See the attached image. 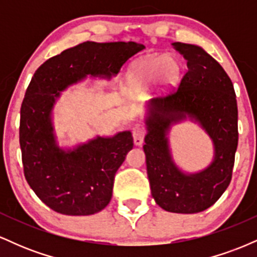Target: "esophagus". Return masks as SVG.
Returning <instances> with one entry per match:
<instances>
[{
    "mask_svg": "<svg viewBox=\"0 0 257 257\" xmlns=\"http://www.w3.org/2000/svg\"><path fill=\"white\" fill-rule=\"evenodd\" d=\"M146 134V128L144 124H137L133 128V138H134V144L137 146L143 145L144 143V138H145Z\"/></svg>",
    "mask_w": 257,
    "mask_h": 257,
    "instance_id": "34e87169",
    "label": "esophagus"
}]
</instances>
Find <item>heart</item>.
Returning a JSON list of instances; mask_svg holds the SVG:
<instances>
[{"label": "heart", "instance_id": "obj_1", "mask_svg": "<svg viewBox=\"0 0 257 257\" xmlns=\"http://www.w3.org/2000/svg\"><path fill=\"white\" fill-rule=\"evenodd\" d=\"M181 71V61L176 55H145L135 60L128 69L126 89L131 93H141L155 81L162 88H169L179 81Z\"/></svg>", "mask_w": 257, "mask_h": 257}]
</instances>
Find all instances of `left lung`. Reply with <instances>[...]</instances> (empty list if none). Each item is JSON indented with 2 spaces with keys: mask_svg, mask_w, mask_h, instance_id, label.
I'll return each instance as SVG.
<instances>
[{
  "mask_svg": "<svg viewBox=\"0 0 257 257\" xmlns=\"http://www.w3.org/2000/svg\"><path fill=\"white\" fill-rule=\"evenodd\" d=\"M173 47L187 60V71L169 94L150 101L144 152L156 203L170 213L194 214L213 205L231 182L238 146L237 99L231 78L204 49L180 42ZM187 116L214 144L212 164L196 174L176 167L166 138L170 125Z\"/></svg>",
  "mask_w": 257,
  "mask_h": 257,
  "instance_id": "obj_1",
  "label": "left lung"
}]
</instances>
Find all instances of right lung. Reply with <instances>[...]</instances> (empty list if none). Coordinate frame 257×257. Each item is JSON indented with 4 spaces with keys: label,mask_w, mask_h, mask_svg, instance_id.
<instances>
[{
    "label": "right lung",
    "mask_w": 257,
    "mask_h": 257,
    "mask_svg": "<svg viewBox=\"0 0 257 257\" xmlns=\"http://www.w3.org/2000/svg\"><path fill=\"white\" fill-rule=\"evenodd\" d=\"M145 47L135 42H83L43 63L20 108L19 143L28 184L46 205L64 215H93L110 203L114 174L134 146L131 132L96 137L73 150L55 140L52 108L59 91L90 76L111 78Z\"/></svg>",
    "instance_id": "add662e5"
}]
</instances>
